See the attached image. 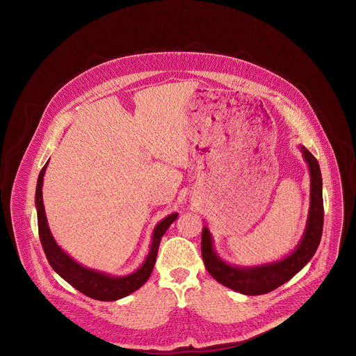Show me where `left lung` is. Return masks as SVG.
I'll use <instances>...</instances> for the list:
<instances>
[{"instance_id": "8db88e82", "label": "left lung", "mask_w": 356, "mask_h": 356, "mask_svg": "<svg viewBox=\"0 0 356 356\" xmlns=\"http://www.w3.org/2000/svg\"><path fill=\"white\" fill-rule=\"evenodd\" d=\"M302 156L306 159L310 168L312 176V201H310V214L307 221V228L298 248L290 257L283 261L257 266V268H234L222 262L213 250V241L207 227L202 228L201 232V255L209 273L221 284L248 294L259 296L269 293L287 280H290L298 270H301L316 253L324 224V204H323V179L317 159L306 146H300Z\"/></svg>"}]
</instances>
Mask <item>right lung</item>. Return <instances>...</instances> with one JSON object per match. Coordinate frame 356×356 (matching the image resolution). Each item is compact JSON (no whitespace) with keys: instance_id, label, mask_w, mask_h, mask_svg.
Returning a JSON list of instances; mask_svg holds the SVG:
<instances>
[{"instance_id":"right-lung-1","label":"right lung","mask_w":356,"mask_h":356,"mask_svg":"<svg viewBox=\"0 0 356 356\" xmlns=\"http://www.w3.org/2000/svg\"><path fill=\"white\" fill-rule=\"evenodd\" d=\"M47 163L42 168L38 184H36V210H38V229H39V239L43 248L44 255L47 258V262L54 268L56 273H59L67 283H70L74 289L81 291L83 294L101 300V301H114L118 298H122L132 291L138 290L145 282L149 279L152 270H154L155 261L158 257V249L161 239L163 234L168 231L170 224L177 218V214H172L166 217L163 221H161L154 232V238H152L150 252L143 262V265L132 275L124 276V277H110L107 275H103L99 272H94L90 269L83 268L77 262H74L69 255L58 246L55 242L52 234L49 231L43 201H42V184H43V175Z\"/></svg>"}]
</instances>
